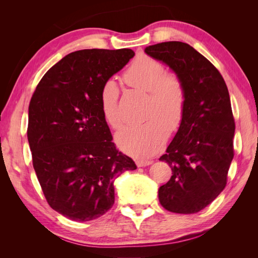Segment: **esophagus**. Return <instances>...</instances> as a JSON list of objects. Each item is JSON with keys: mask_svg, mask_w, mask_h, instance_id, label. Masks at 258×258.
Here are the masks:
<instances>
[{"mask_svg": "<svg viewBox=\"0 0 258 258\" xmlns=\"http://www.w3.org/2000/svg\"><path fill=\"white\" fill-rule=\"evenodd\" d=\"M152 160H137L136 163L138 167H146V166H150L152 165Z\"/></svg>", "mask_w": 258, "mask_h": 258, "instance_id": "1", "label": "esophagus"}]
</instances>
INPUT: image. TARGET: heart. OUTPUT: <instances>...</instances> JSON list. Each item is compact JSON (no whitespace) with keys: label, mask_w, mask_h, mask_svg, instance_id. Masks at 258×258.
Wrapping results in <instances>:
<instances>
[{"label":"heart","mask_w":258,"mask_h":258,"mask_svg":"<svg viewBox=\"0 0 258 258\" xmlns=\"http://www.w3.org/2000/svg\"><path fill=\"white\" fill-rule=\"evenodd\" d=\"M131 87L148 92V107L145 122L130 124L116 135L120 150L137 159H147L166 144L169 131L175 132L182 126L185 116L187 91L182 77L166 72L160 61L148 56H138L123 75ZM119 89L114 80H107L99 93L100 108L106 123L113 129L122 124L118 107Z\"/></svg>","instance_id":"heart-1"}]
</instances>
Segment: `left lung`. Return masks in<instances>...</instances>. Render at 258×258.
I'll return each instance as SVG.
<instances>
[{"instance_id":"1","label":"left lung","mask_w":258,"mask_h":258,"mask_svg":"<svg viewBox=\"0 0 258 258\" xmlns=\"http://www.w3.org/2000/svg\"><path fill=\"white\" fill-rule=\"evenodd\" d=\"M145 52L181 76L187 91L182 126L159 158L173 172L159 187V202L170 212L197 213L225 188L235 155L236 126L227 86L218 70L188 44L163 42L148 46Z\"/></svg>"}]
</instances>
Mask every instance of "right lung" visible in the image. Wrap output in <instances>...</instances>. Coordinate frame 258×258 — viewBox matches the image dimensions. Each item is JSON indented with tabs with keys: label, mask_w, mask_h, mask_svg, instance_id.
Here are the masks:
<instances>
[{
	"label": "right lung",
	"mask_w": 258,
	"mask_h": 258,
	"mask_svg": "<svg viewBox=\"0 0 258 258\" xmlns=\"http://www.w3.org/2000/svg\"><path fill=\"white\" fill-rule=\"evenodd\" d=\"M135 56L132 49L69 53L42 77L29 105L28 141L48 205L76 222L105 214L114 181L135 161L117 150L100 108L101 86Z\"/></svg>",
	"instance_id": "1"
}]
</instances>
